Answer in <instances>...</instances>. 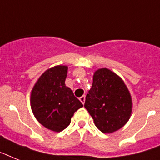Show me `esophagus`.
Returning <instances> with one entry per match:
<instances>
[{"instance_id": "34e87169", "label": "esophagus", "mask_w": 160, "mask_h": 160, "mask_svg": "<svg viewBox=\"0 0 160 160\" xmlns=\"http://www.w3.org/2000/svg\"><path fill=\"white\" fill-rule=\"evenodd\" d=\"M80 102H82L83 104H84V101H85V96H84V95L81 96V97H80Z\"/></svg>"}]
</instances>
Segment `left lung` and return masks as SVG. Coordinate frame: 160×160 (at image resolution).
<instances>
[{
    "instance_id": "obj_1",
    "label": "left lung",
    "mask_w": 160,
    "mask_h": 160,
    "mask_svg": "<svg viewBox=\"0 0 160 160\" xmlns=\"http://www.w3.org/2000/svg\"><path fill=\"white\" fill-rule=\"evenodd\" d=\"M84 108L99 131L112 133L125 126L131 118L132 96L120 76L109 69H98L93 73Z\"/></svg>"
}]
</instances>
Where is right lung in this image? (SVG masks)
<instances>
[{
	"label": "right lung",
	"instance_id": "obj_1",
	"mask_svg": "<svg viewBox=\"0 0 160 160\" xmlns=\"http://www.w3.org/2000/svg\"><path fill=\"white\" fill-rule=\"evenodd\" d=\"M67 66H55L45 71L33 85L30 106L35 118L47 129L60 132L71 123L75 112L83 107L66 86Z\"/></svg>",
	"mask_w": 160,
	"mask_h": 160
}]
</instances>
